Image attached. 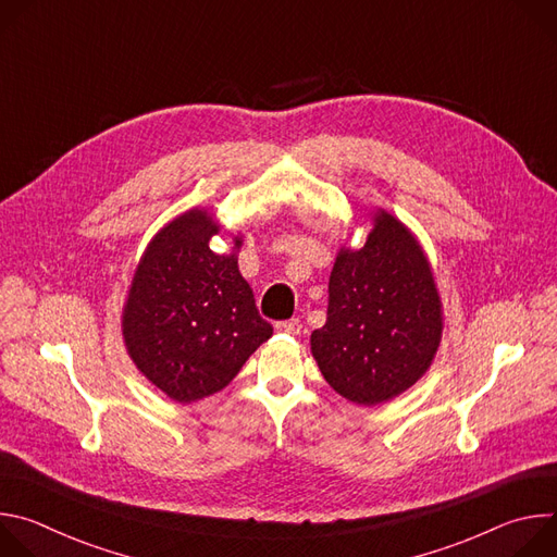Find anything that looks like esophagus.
<instances>
[{
	"label": "esophagus",
	"instance_id": "esophagus-1",
	"mask_svg": "<svg viewBox=\"0 0 557 557\" xmlns=\"http://www.w3.org/2000/svg\"><path fill=\"white\" fill-rule=\"evenodd\" d=\"M277 333H288V335H299L301 333V320L295 317V320H286V322H277L275 324Z\"/></svg>",
	"mask_w": 557,
	"mask_h": 557
}]
</instances>
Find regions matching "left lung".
<instances>
[{
    "label": "left lung",
    "instance_id": "8db88e82",
    "mask_svg": "<svg viewBox=\"0 0 557 557\" xmlns=\"http://www.w3.org/2000/svg\"><path fill=\"white\" fill-rule=\"evenodd\" d=\"M441 299L414 235L389 213L359 251L342 249L326 324L310 335L324 379L348 401L376 406L414 385L441 344Z\"/></svg>",
    "mask_w": 557,
    "mask_h": 557
}]
</instances>
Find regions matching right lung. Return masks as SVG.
<instances>
[{"label": "right lung", "instance_id": "add662e5", "mask_svg": "<svg viewBox=\"0 0 557 557\" xmlns=\"http://www.w3.org/2000/svg\"><path fill=\"white\" fill-rule=\"evenodd\" d=\"M220 228L191 209L156 233L129 288L123 337L136 368L170 399L222 389L273 335L235 256L209 249ZM243 243L235 240V247Z\"/></svg>", "mask_w": 557, "mask_h": 557}]
</instances>
